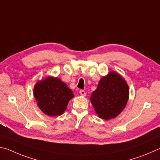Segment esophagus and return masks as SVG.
Here are the masks:
<instances>
[{
    "label": "esophagus",
    "mask_w": 160,
    "mask_h": 160,
    "mask_svg": "<svg viewBox=\"0 0 160 160\" xmlns=\"http://www.w3.org/2000/svg\"><path fill=\"white\" fill-rule=\"evenodd\" d=\"M79 93H80V94H81V96H86V92H85L84 91H83V90H80Z\"/></svg>",
    "instance_id": "1"
}]
</instances>
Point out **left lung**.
<instances>
[{
  "label": "left lung",
  "instance_id": "obj_1",
  "mask_svg": "<svg viewBox=\"0 0 160 160\" xmlns=\"http://www.w3.org/2000/svg\"><path fill=\"white\" fill-rule=\"evenodd\" d=\"M128 96L127 82L117 72H112L100 79L90 99L99 117L108 120L116 117L124 110Z\"/></svg>",
  "mask_w": 160,
  "mask_h": 160
}]
</instances>
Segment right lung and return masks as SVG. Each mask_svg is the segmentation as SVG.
I'll list each match as a JSON object with an SVG mask.
<instances>
[{
  "label": "right lung",
  "instance_id": "obj_1",
  "mask_svg": "<svg viewBox=\"0 0 160 160\" xmlns=\"http://www.w3.org/2000/svg\"><path fill=\"white\" fill-rule=\"evenodd\" d=\"M33 95L41 110L51 117L62 114L69 100L74 97L66 83L51 77L36 83Z\"/></svg>",
  "mask_w": 160,
  "mask_h": 160
}]
</instances>
